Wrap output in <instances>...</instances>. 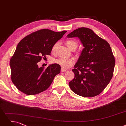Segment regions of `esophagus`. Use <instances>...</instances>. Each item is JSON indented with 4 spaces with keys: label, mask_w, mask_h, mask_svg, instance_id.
<instances>
[{
    "label": "esophagus",
    "mask_w": 126,
    "mask_h": 126,
    "mask_svg": "<svg viewBox=\"0 0 126 126\" xmlns=\"http://www.w3.org/2000/svg\"><path fill=\"white\" fill-rule=\"evenodd\" d=\"M66 71H67L66 69H63V68H61V72H66Z\"/></svg>",
    "instance_id": "1"
}]
</instances>
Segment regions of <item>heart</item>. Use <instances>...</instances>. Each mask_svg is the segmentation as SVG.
Here are the masks:
<instances>
[{
	"instance_id": "b5f03b06",
	"label": "heart",
	"mask_w": 126,
	"mask_h": 126,
	"mask_svg": "<svg viewBox=\"0 0 126 126\" xmlns=\"http://www.w3.org/2000/svg\"><path fill=\"white\" fill-rule=\"evenodd\" d=\"M66 43L67 47L72 51H74L76 49L78 46V43L77 41L75 40H68L66 41ZM58 46V43L56 42L54 44L52 47V51L54 52L56 51ZM53 63H54L57 64L61 66L63 69H67L71 67L74 63V60L73 58H58L54 59L53 60Z\"/></svg>"
}]
</instances>
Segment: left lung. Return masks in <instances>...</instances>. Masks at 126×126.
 <instances>
[{"instance_id":"obj_1","label":"left lung","mask_w":126,"mask_h":126,"mask_svg":"<svg viewBox=\"0 0 126 126\" xmlns=\"http://www.w3.org/2000/svg\"><path fill=\"white\" fill-rule=\"evenodd\" d=\"M68 38L78 37L84 48L75 68L74 78L69 83L76 94L93 97L101 93L113 75L115 60L109 43L88 28L80 27L70 33Z\"/></svg>"}]
</instances>
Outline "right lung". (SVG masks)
Returning <instances> with one entry per match:
<instances>
[{
    "label": "right lung",
    "mask_w": 126,
    "mask_h": 126,
    "mask_svg": "<svg viewBox=\"0 0 126 126\" xmlns=\"http://www.w3.org/2000/svg\"><path fill=\"white\" fill-rule=\"evenodd\" d=\"M67 32L40 29L18 43L10 66L12 82L20 91L28 95L36 94L50 86L54 77L60 72V66L54 63L44 69L39 67L38 63L42 57L51 54L54 44Z\"/></svg>",
    "instance_id": "right-lung-1"
}]
</instances>
